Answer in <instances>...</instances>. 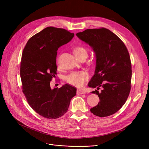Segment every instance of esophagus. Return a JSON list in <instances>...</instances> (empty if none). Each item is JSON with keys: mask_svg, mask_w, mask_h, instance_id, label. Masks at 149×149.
<instances>
[{"mask_svg": "<svg viewBox=\"0 0 149 149\" xmlns=\"http://www.w3.org/2000/svg\"><path fill=\"white\" fill-rule=\"evenodd\" d=\"M86 92H84V90L82 89H78L77 90V94L78 95H81V94H84Z\"/></svg>", "mask_w": 149, "mask_h": 149, "instance_id": "esophagus-1", "label": "esophagus"}]
</instances>
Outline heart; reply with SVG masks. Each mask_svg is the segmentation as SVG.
Returning a JSON list of instances; mask_svg holds the SVG:
<instances>
[{
	"instance_id": "heart-1",
	"label": "heart",
	"mask_w": 149,
	"mask_h": 149,
	"mask_svg": "<svg viewBox=\"0 0 149 149\" xmlns=\"http://www.w3.org/2000/svg\"><path fill=\"white\" fill-rule=\"evenodd\" d=\"M74 52L76 57L78 58L83 54L87 55V51L84 47L81 46H76L74 49ZM89 79V74L86 71L72 72L65 77L66 81L70 85L77 87H81L84 84L85 81Z\"/></svg>"
}]
</instances>
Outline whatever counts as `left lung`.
Here are the masks:
<instances>
[{
	"label": "left lung",
	"mask_w": 149,
	"mask_h": 149,
	"mask_svg": "<svg viewBox=\"0 0 149 149\" xmlns=\"http://www.w3.org/2000/svg\"><path fill=\"white\" fill-rule=\"evenodd\" d=\"M94 51L96 68L88 86L103 89L92 92L99 97L98 104L91 112L100 117L118 111L125 104L131 89L132 65L129 51L121 39L105 28L88 29L77 33Z\"/></svg>",
	"instance_id": "1"
}]
</instances>
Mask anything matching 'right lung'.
<instances>
[{
  "label": "right lung",
  "instance_id": "obj_1",
  "mask_svg": "<svg viewBox=\"0 0 149 149\" xmlns=\"http://www.w3.org/2000/svg\"><path fill=\"white\" fill-rule=\"evenodd\" d=\"M74 34L63 28L47 27L27 42L20 62L22 92L33 110L44 118L56 119L67 111L77 89L65 84L51 88L57 74V51L71 40Z\"/></svg>",
  "mask_w": 149,
  "mask_h": 149
}]
</instances>
